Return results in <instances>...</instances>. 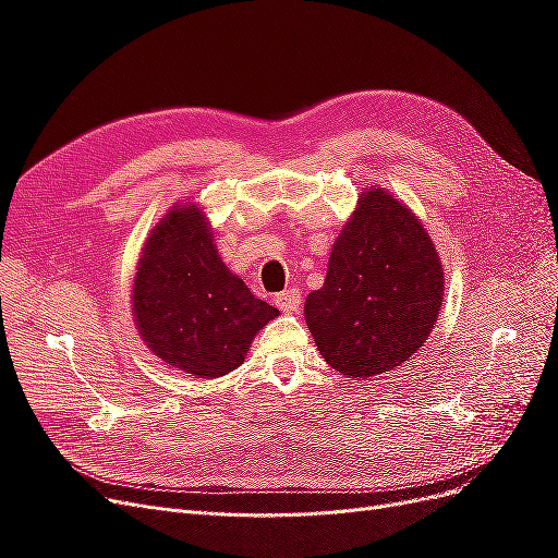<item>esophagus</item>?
I'll list each match as a JSON object with an SVG mask.
<instances>
[{"instance_id": "1", "label": "esophagus", "mask_w": 558, "mask_h": 558, "mask_svg": "<svg viewBox=\"0 0 558 558\" xmlns=\"http://www.w3.org/2000/svg\"><path fill=\"white\" fill-rule=\"evenodd\" d=\"M300 302H302V298H300L298 289H289V291H281V293L275 295V305L281 312H286V314L298 312L300 310Z\"/></svg>"}]
</instances>
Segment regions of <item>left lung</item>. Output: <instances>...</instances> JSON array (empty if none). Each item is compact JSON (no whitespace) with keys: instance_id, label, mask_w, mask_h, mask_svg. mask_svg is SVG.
Masks as SVG:
<instances>
[{"instance_id":"8db88e82","label":"left lung","mask_w":558,"mask_h":558,"mask_svg":"<svg viewBox=\"0 0 558 558\" xmlns=\"http://www.w3.org/2000/svg\"><path fill=\"white\" fill-rule=\"evenodd\" d=\"M442 295V263L426 228L391 193L365 189L330 248L324 289L305 300V318L330 367L367 379L424 347Z\"/></svg>"}]
</instances>
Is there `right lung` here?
<instances>
[{
  "label": "right lung",
  "mask_w": 558,
  "mask_h": 558,
  "mask_svg": "<svg viewBox=\"0 0 558 558\" xmlns=\"http://www.w3.org/2000/svg\"><path fill=\"white\" fill-rule=\"evenodd\" d=\"M132 314L160 361L211 379L244 363L253 337L279 310L253 295L218 258L202 209L181 205L148 234Z\"/></svg>",
  "instance_id": "1"
}]
</instances>
